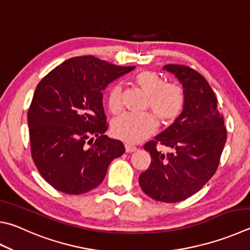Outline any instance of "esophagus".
I'll list each match as a JSON object with an SVG mask.
<instances>
[{"mask_svg":"<svg viewBox=\"0 0 250 250\" xmlns=\"http://www.w3.org/2000/svg\"><path fill=\"white\" fill-rule=\"evenodd\" d=\"M134 151H137V147H135L134 145L128 144V143L125 144V152H126V153H132V152H134Z\"/></svg>","mask_w":250,"mask_h":250,"instance_id":"34e87169","label":"esophagus"}]
</instances>
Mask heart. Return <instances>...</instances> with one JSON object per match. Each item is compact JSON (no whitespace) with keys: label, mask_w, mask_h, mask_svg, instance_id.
I'll list each match as a JSON object with an SVG mask.
<instances>
[{"label":"heart","mask_w":250,"mask_h":250,"mask_svg":"<svg viewBox=\"0 0 250 250\" xmlns=\"http://www.w3.org/2000/svg\"><path fill=\"white\" fill-rule=\"evenodd\" d=\"M134 83L147 96V107L163 124H170L179 117L185 106V94L179 86L166 84L160 74L142 71L134 76ZM108 108L112 113L121 109V87L113 85L108 95ZM112 133L128 143H138L155 132L156 120L149 113H122L112 120Z\"/></svg>","instance_id":"1"}]
</instances>
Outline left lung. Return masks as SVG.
I'll use <instances>...</instances> for the list:
<instances>
[{
    "instance_id": "1",
    "label": "left lung",
    "mask_w": 250,
    "mask_h": 250,
    "mask_svg": "<svg viewBox=\"0 0 250 250\" xmlns=\"http://www.w3.org/2000/svg\"><path fill=\"white\" fill-rule=\"evenodd\" d=\"M183 85L185 106L170 126L144 145L151 165L139 177L141 189L154 200L179 202L198 192L219 166L226 142L223 115L207 80L185 65L167 64ZM161 143L172 148L164 154L156 149Z\"/></svg>"
}]
</instances>
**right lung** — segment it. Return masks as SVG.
<instances>
[{
  "instance_id": "add662e5",
  "label": "right lung",
  "mask_w": 250,
  "mask_h": 250,
  "mask_svg": "<svg viewBox=\"0 0 250 250\" xmlns=\"http://www.w3.org/2000/svg\"><path fill=\"white\" fill-rule=\"evenodd\" d=\"M134 67L75 57L40 81L28 110L31 156L54 189L81 194L96 188L110 163L125 153L121 141L104 134L103 92Z\"/></svg>"
}]
</instances>
